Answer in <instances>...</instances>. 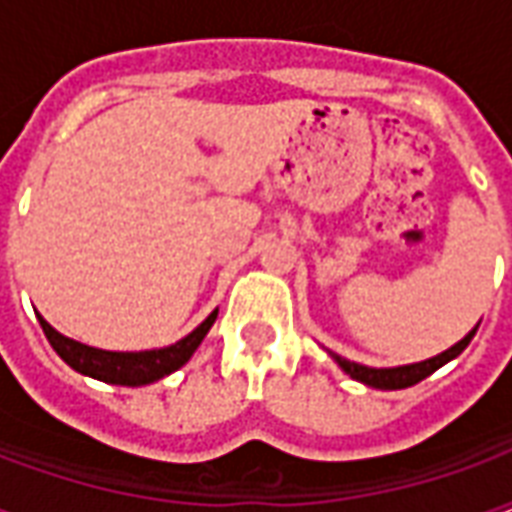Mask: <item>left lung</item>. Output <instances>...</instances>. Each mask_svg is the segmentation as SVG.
I'll list each match as a JSON object with an SVG mask.
<instances>
[{
  "instance_id": "obj_1",
  "label": "left lung",
  "mask_w": 512,
  "mask_h": 512,
  "mask_svg": "<svg viewBox=\"0 0 512 512\" xmlns=\"http://www.w3.org/2000/svg\"><path fill=\"white\" fill-rule=\"evenodd\" d=\"M480 326V323H477ZM477 329L463 337L461 343H455L450 351H444V354L433 356V359H425V362H417V365H406V367H386V370H376V367H365V365H356V362H348L343 356L332 354L337 359V365L343 367L345 373L356 381H362L367 386H376V389H406V386L419 384L422 378H428L430 373H436L441 365H447L450 359L461 354L466 345L472 343V337Z\"/></svg>"
}]
</instances>
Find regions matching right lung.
Returning <instances> with one entry per match:
<instances>
[{"label":"right lung","mask_w":512,"mask_h":512,"mask_svg":"<svg viewBox=\"0 0 512 512\" xmlns=\"http://www.w3.org/2000/svg\"><path fill=\"white\" fill-rule=\"evenodd\" d=\"M219 310H213L205 321L186 334L183 340H178L169 348H158V351H139V354H117V351H101V348H90V345L76 343L62 337L57 329H51L49 323L38 315L43 332L49 337L51 348L62 356V362H68L73 370H79L84 376H93L106 384L120 386H142L153 384L158 378L175 373L178 367H183L191 359V354L197 351V345L202 343V337L208 334V329L216 321Z\"/></svg>","instance_id":"1"}]
</instances>
